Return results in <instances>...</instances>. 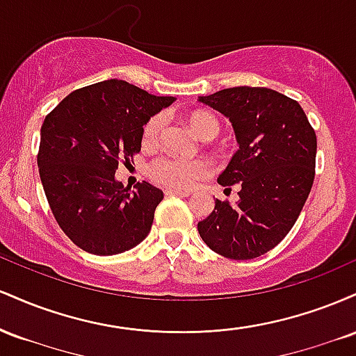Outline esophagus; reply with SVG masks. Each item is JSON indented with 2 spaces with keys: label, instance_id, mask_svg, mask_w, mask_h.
Here are the masks:
<instances>
[{
  "label": "esophagus",
  "instance_id": "obj_1",
  "mask_svg": "<svg viewBox=\"0 0 356 356\" xmlns=\"http://www.w3.org/2000/svg\"><path fill=\"white\" fill-rule=\"evenodd\" d=\"M165 194L167 195H179V197H189L191 192L189 191H179V189H167Z\"/></svg>",
  "mask_w": 356,
  "mask_h": 356
}]
</instances>
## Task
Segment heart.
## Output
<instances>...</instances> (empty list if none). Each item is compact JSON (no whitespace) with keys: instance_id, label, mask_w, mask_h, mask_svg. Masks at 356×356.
I'll return each mask as SVG.
<instances>
[{"instance_id":"obj_1","label":"heart","mask_w":356,"mask_h":356,"mask_svg":"<svg viewBox=\"0 0 356 356\" xmlns=\"http://www.w3.org/2000/svg\"><path fill=\"white\" fill-rule=\"evenodd\" d=\"M191 129L195 136L204 140H211L219 134V122L212 113L204 110H195L187 115ZM165 125V117L162 113L154 115L144 127V142L145 144H155L162 136ZM209 172V167L204 161H187L179 157H161L154 161L149 167L150 177L155 182L164 186L174 187V189H191L195 182L201 181Z\"/></svg>"}]
</instances>
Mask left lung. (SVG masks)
<instances>
[{
  "label": "left lung",
  "mask_w": 356,
  "mask_h": 356,
  "mask_svg": "<svg viewBox=\"0 0 356 356\" xmlns=\"http://www.w3.org/2000/svg\"><path fill=\"white\" fill-rule=\"evenodd\" d=\"M199 102L229 118L239 149L218 182L241 187L234 206L216 199L199 234L220 256L252 259L295 226L313 186L316 134L301 105L271 88H224Z\"/></svg>",
  "instance_id": "obj_1"
}]
</instances>
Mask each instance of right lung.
Returning a JSON list of instances; mask_svg holds the SVG:
<instances>
[{"mask_svg":"<svg viewBox=\"0 0 356 356\" xmlns=\"http://www.w3.org/2000/svg\"><path fill=\"white\" fill-rule=\"evenodd\" d=\"M174 100L112 79L75 90L44 118L40 179L58 226L83 251L118 254L150 232L164 192L145 181L129 192L115 172L140 150L150 117Z\"/></svg>","mask_w":356,"mask_h":356,"instance_id":"1","label":"right lung"}]
</instances>
